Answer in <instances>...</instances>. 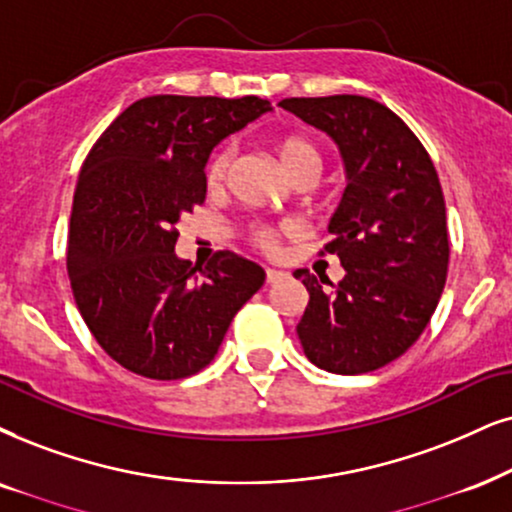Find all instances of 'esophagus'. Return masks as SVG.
Listing matches in <instances>:
<instances>
[{"label": "esophagus", "mask_w": 512, "mask_h": 512, "mask_svg": "<svg viewBox=\"0 0 512 512\" xmlns=\"http://www.w3.org/2000/svg\"><path fill=\"white\" fill-rule=\"evenodd\" d=\"M264 274H267V283H276V281H281V278H286V271H281V269H264Z\"/></svg>", "instance_id": "obj_1"}]
</instances>
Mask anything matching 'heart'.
<instances>
[{
  "label": "heart",
  "mask_w": 512,
  "mask_h": 512,
  "mask_svg": "<svg viewBox=\"0 0 512 512\" xmlns=\"http://www.w3.org/2000/svg\"><path fill=\"white\" fill-rule=\"evenodd\" d=\"M274 148H276L278 160H281V167L290 174V177H293V174H297L300 170L319 172V163H321L319 151H316V148L309 144L307 139L283 137V139L276 141ZM229 160H231L229 151H217L210 158L205 179H208V184L212 186V189L222 184L226 167H229ZM252 238H255L257 245H262V248H267V250L274 248V243H276V234L269 229V226H255V229H252Z\"/></svg>",
  "instance_id": "1"
}]
</instances>
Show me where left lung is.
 Listing matches in <instances>:
<instances>
[{"instance_id": "1", "label": "left lung", "mask_w": 512, "mask_h": 512, "mask_svg": "<svg viewBox=\"0 0 512 512\" xmlns=\"http://www.w3.org/2000/svg\"><path fill=\"white\" fill-rule=\"evenodd\" d=\"M278 106L335 141L347 177L323 248L340 257L345 278L326 290L323 278L295 271L309 293L297 338L323 371H375L420 338L444 290L449 234L437 170L401 118L366 96Z\"/></svg>"}]
</instances>
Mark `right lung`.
Here are the masks:
<instances>
[{
    "instance_id": "add662e5",
    "label": "right lung",
    "mask_w": 512,
    "mask_h": 512,
    "mask_svg": "<svg viewBox=\"0 0 512 512\" xmlns=\"http://www.w3.org/2000/svg\"><path fill=\"white\" fill-rule=\"evenodd\" d=\"M269 111L257 96H146L84 160L70 215V286L96 342L127 371L153 380L198 373L262 288L264 269L236 252L219 250L198 269L174 245L181 217L205 200L212 148Z\"/></svg>"
}]
</instances>
